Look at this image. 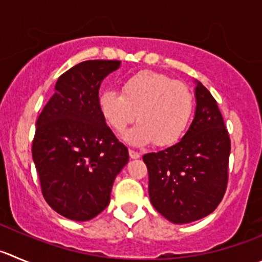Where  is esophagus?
<instances>
[{
    "label": "esophagus",
    "instance_id": "obj_1",
    "mask_svg": "<svg viewBox=\"0 0 262 262\" xmlns=\"http://www.w3.org/2000/svg\"><path fill=\"white\" fill-rule=\"evenodd\" d=\"M128 154H129V158H133V159H138V158H140V153H139V151L133 150V149H129V150H128Z\"/></svg>",
    "mask_w": 262,
    "mask_h": 262
}]
</instances>
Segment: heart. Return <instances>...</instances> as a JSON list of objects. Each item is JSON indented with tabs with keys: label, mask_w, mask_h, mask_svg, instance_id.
<instances>
[{
	"label": "heart",
	"mask_w": 262,
	"mask_h": 262,
	"mask_svg": "<svg viewBox=\"0 0 262 262\" xmlns=\"http://www.w3.org/2000/svg\"><path fill=\"white\" fill-rule=\"evenodd\" d=\"M106 123L122 133L134 119L138 124L122 135L127 144L144 146L156 141L159 146L175 144L183 136L193 113V96L185 84L151 71L124 79L121 94L106 90L99 98Z\"/></svg>",
	"instance_id": "obj_1"
}]
</instances>
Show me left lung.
<instances>
[{"label": "left lung", "instance_id": "obj_1", "mask_svg": "<svg viewBox=\"0 0 262 262\" xmlns=\"http://www.w3.org/2000/svg\"><path fill=\"white\" fill-rule=\"evenodd\" d=\"M195 112L172 146L143 157L153 207L173 224L201 220L216 210L228 184L230 139L216 100L194 81Z\"/></svg>", "mask_w": 262, "mask_h": 262}]
</instances>
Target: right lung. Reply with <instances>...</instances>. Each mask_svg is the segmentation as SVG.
Here are the masks:
<instances>
[{"mask_svg":"<svg viewBox=\"0 0 262 262\" xmlns=\"http://www.w3.org/2000/svg\"><path fill=\"white\" fill-rule=\"evenodd\" d=\"M118 60H87L59 77L36 122L32 156L50 207L73 221H89L111 201L128 150L106 126L99 106L104 78Z\"/></svg>","mask_w":262,"mask_h":262,"instance_id":"1","label":"right lung"}]
</instances>
